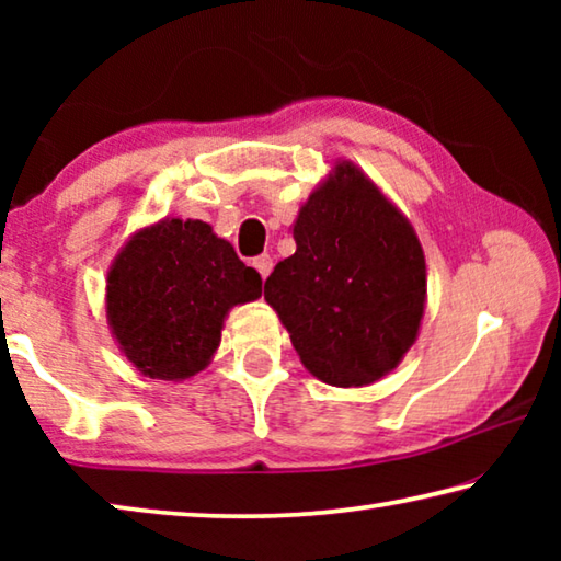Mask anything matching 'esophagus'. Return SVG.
<instances>
[{"instance_id": "esophagus-1", "label": "esophagus", "mask_w": 561, "mask_h": 561, "mask_svg": "<svg viewBox=\"0 0 561 561\" xmlns=\"http://www.w3.org/2000/svg\"><path fill=\"white\" fill-rule=\"evenodd\" d=\"M252 264H254V270L262 274V279L270 277V272H272V257H270V254H260V257H254Z\"/></svg>"}]
</instances>
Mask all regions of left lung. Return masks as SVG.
<instances>
[{"instance_id":"obj_1","label":"left lung","mask_w":561,"mask_h":561,"mask_svg":"<svg viewBox=\"0 0 561 561\" xmlns=\"http://www.w3.org/2000/svg\"><path fill=\"white\" fill-rule=\"evenodd\" d=\"M297 252L264 282L301 364L331 386H366L413 346L425 260L405 217L344 163L294 222Z\"/></svg>"}]
</instances>
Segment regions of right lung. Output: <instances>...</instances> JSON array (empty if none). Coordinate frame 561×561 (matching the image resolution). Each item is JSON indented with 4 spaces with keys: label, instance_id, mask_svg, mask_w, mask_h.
Segmentation results:
<instances>
[{
    "label": "right lung",
    "instance_id": "obj_1",
    "mask_svg": "<svg viewBox=\"0 0 561 561\" xmlns=\"http://www.w3.org/2000/svg\"><path fill=\"white\" fill-rule=\"evenodd\" d=\"M262 277L201 220L138 232L108 272V321L138 371L178 381L203 371L227 309L257 299Z\"/></svg>",
    "mask_w": 561,
    "mask_h": 561
}]
</instances>
